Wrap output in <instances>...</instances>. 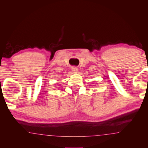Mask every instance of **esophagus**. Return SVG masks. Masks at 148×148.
Masks as SVG:
<instances>
[{"label":"esophagus","mask_w":148,"mask_h":148,"mask_svg":"<svg viewBox=\"0 0 148 148\" xmlns=\"http://www.w3.org/2000/svg\"><path fill=\"white\" fill-rule=\"evenodd\" d=\"M72 71L74 73H77V71H78V70H77V69L76 68V67L73 66V67H72Z\"/></svg>","instance_id":"esophagus-1"}]
</instances>
